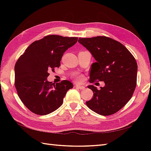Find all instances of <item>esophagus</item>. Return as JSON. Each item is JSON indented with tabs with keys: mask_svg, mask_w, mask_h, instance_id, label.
Here are the masks:
<instances>
[{
	"mask_svg": "<svg viewBox=\"0 0 151 151\" xmlns=\"http://www.w3.org/2000/svg\"><path fill=\"white\" fill-rule=\"evenodd\" d=\"M75 87H76V88H78V89H85L84 86H80V85H77V84H76V85H75Z\"/></svg>",
	"mask_w": 151,
	"mask_h": 151,
	"instance_id": "1",
	"label": "esophagus"
}]
</instances>
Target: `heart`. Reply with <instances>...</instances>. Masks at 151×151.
Masks as SVG:
<instances>
[{"mask_svg": "<svg viewBox=\"0 0 151 151\" xmlns=\"http://www.w3.org/2000/svg\"><path fill=\"white\" fill-rule=\"evenodd\" d=\"M82 78V76L81 75H78V76H75V80L76 81H81Z\"/></svg>", "mask_w": 151, "mask_h": 151, "instance_id": "b5f03b06", "label": "heart"}]
</instances>
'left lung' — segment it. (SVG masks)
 <instances>
[{
  "label": "left lung",
  "instance_id": "1",
  "mask_svg": "<svg viewBox=\"0 0 151 151\" xmlns=\"http://www.w3.org/2000/svg\"><path fill=\"white\" fill-rule=\"evenodd\" d=\"M78 42L92 54L96 62L91 65L89 82L104 81L100 89L88 87L93 97L87 106L99 115H110L123 108L135 90L137 65L136 59L123 44L106 36L79 38Z\"/></svg>",
  "mask_w": 151,
  "mask_h": 151
}]
</instances>
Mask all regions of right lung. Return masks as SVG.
Masks as SVG:
<instances>
[{
	"label": "right lung",
	"mask_w": 151,
	"mask_h": 151,
	"mask_svg": "<svg viewBox=\"0 0 151 151\" xmlns=\"http://www.w3.org/2000/svg\"><path fill=\"white\" fill-rule=\"evenodd\" d=\"M75 37L49 35L30 44L15 65V86L28 110L45 115L60 107L73 85L68 81H47L50 70L59 67L63 53L77 42Z\"/></svg>",
	"instance_id": "right-lung-1"
}]
</instances>
